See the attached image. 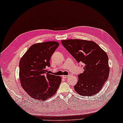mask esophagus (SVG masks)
Instances as JSON below:
<instances>
[{
	"label": "esophagus",
	"mask_w": 123,
	"mask_h": 123,
	"mask_svg": "<svg viewBox=\"0 0 123 123\" xmlns=\"http://www.w3.org/2000/svg\"><path fill=\"white\" fill-rule=\"evenodd\" d=\"M69 76V75H63V76H62V78H63L66 79V78H68Z\"/></svg>",
	"instance_id": "1"
}]
</instances>
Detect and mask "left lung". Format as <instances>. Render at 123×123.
Segmentation results:
<instances>
[{"instance_id": "obj_1", "label": "left lung", "mask_w": 123, "mask_h": 123, "mask_svg": "<svg viewBox=\"0 0 123 123\" xmlns=\"http://www.w3.org/2000/svg\"><path fill=\"white\" fill-rule=\"evenodd\" d=\"M61 43L77 61L84 64V72L78 75L74 86L82 96H92L101 90L109 74L108 57L96 42L82 39H68Z\"/></svg>"}]
</instances>
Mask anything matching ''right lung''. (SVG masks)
Returning a JSON list of instances; mask_svg holds the SVG:
<instances>
[{
    "mask_svg": "<svg viewBox=\"0 0 123 123\" xmlns=\"http://www.w3.org/2000/svg\"><path fill=\"white\" fill-rule=\"evenodd\" d=\"M59 43H38L31 46L19 62V78L22 87L36 100L45 101L56 93L61 77L49 74L46 69Z\"/></svg>",
    "mask_w": 123,
    "mask_h": 123,
    "instance_id": "1",
    "label": "right lung"
}]
</instances>
